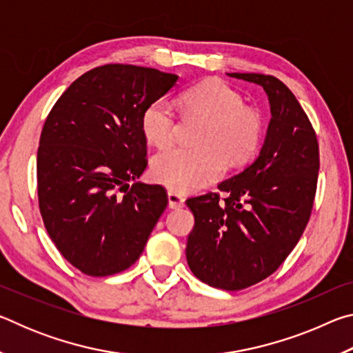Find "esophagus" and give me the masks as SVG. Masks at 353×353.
I'll use <instances>...</instances> for the list:
<instances>
[{"mask_svg": "<svg viewBox=\"0 0 353 353\" xmlns=\"http://www.w3.org/2000/svg\"><path fill=\"white\" fill-rule=\"evenodd\" d=\"M168 205H170V208H174V210H177V208H182L185 205V199L181 194L174 193V191H168Z\"/></svg>", "mask_w": 353, "mask_h": 353, "instance_id": "1", "label": "esophagus"}]
</instances>
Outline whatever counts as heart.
I'll return each mask as SVG.
<instances>
[{
	"mask_svg": "<svg viewBox=\"0 0 353 353\" xmlns=\"http://www.w3.org/2000/svg\"><path fill=\"white\" fill-rule=\"evenodd\" d=\"M187 112L205 119L196 148H171L155 155L151 174L155 182L177 193L198 191L224 174L227 162L243 165L259 149L263 119L244 105L240 92L219 79H208L181 94ZM176 115L163 98L149 103L141 115V132L155 148H166L174 139Z\"/></svg>",
	"mask_w": 353,
	"mask_h": 353,
	"instance_id": "heart-1",
	"label": "heart"
}]
</instances>
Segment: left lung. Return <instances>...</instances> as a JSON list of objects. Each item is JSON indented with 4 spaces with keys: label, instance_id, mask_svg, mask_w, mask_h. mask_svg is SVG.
<instances>
[{
    "label": "left lung",
    "instance_id": "left-lung-1",
    "mask_svg": "<svg viewBox=\"0 0 353 353\" xmlns=\"http://www.w3.org/2000/svg\"><path fill=\"white\" fill-rule=\"evenodd\" d=\"M265 90L271 109L263 146L240 174L216 193L187 201L194 227L187 261L202 282L238 291L277 270L302 236L312 213L319 171L318 140L294 94L274 76L227 73Z\"/></svg>",
    "mask_w": 353,
    "mask_h": 353
}]
</instances>
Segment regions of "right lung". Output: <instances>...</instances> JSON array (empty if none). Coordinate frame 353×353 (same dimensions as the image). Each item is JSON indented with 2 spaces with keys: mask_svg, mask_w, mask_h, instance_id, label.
Wrapping results in <instances>:
<instances>
[{
  "mask_svg": "<svg viewBox=\"0 0 353 353\" xmlns=\"http://www.w3.org/2000/svg\"><path fill=\"white\" fill-rule=\"evenodd\" d=\"M177 81L155 68L104 65L77 77L46 118L40 213L59 252L87 276L132 266L168 204L163 187L139 181L146 168L141 115Z\"/></svg>",
  "mask_w": 353,
  "mask_h": 353,
  "instance_id": "add662e5",
  "label": "right lung"
}]
</instances>
